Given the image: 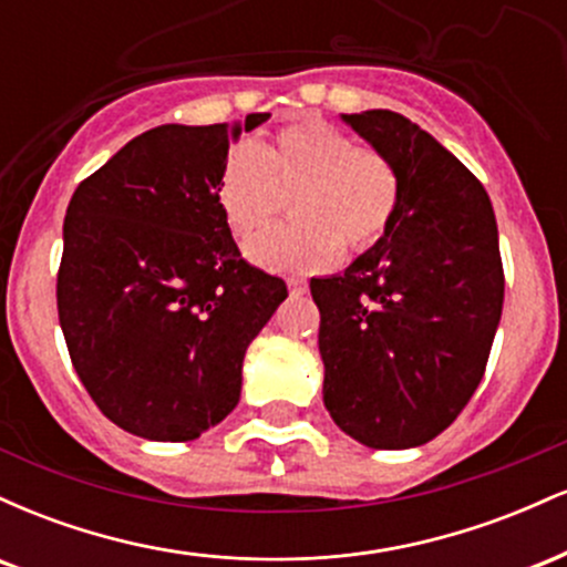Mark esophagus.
Instances as JSON below:
<instances>
[{"mask_svg":"<svg viewBox=\"0 0 567 567\" xmlns=\"http://www.w3.org/2000/svg\"><path fill=\"white\" fill-rule=\"evenodd\" d=\"M288 288H290V296H306V282H301V279H290L288 282Z\"/></svg>","mask_w":567,"mask_h":567,"instance_id":"obj_1","label":"esophagus"}]
</instances>
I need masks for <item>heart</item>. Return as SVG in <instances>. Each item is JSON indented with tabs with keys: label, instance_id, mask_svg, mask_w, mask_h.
<instances>
[{
	"label": "heart",
	"instance_id": "obj_1",
	"mask_svg": "<svg viewBox=\"0 0 567 567\" xmlns=\"http://www.w3.org/2000/svg\"><path fill=\"white\" fill-rule=\"evenodd\" d=\"M285 196L297 224L258 237L247 258L269 271L306 275L330 269L341 245L362 252L383 239L402 181L379 148L354 146L338 127L311 120L279 130L261 148L237 143L220 167L216 199L239 243L260 234Z\"/></svg>",
	"mask_w": 567,
	"mask_h": 567
}]
</instances>
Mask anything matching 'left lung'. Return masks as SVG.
<instances>
[{
	"mask_svg": "<svg viewBox=\"0 0 567 567\" xmlns=\"http://www.w3.org/2000/svg\"><path fill=\"white\" fill-rule=\"evenodd\" d=\"M394 162L396 216L343 275L311 279L322 400L341 432L375 451L434 440L472 400L504 306L487 192L426 130L389 109L341 114Z\"/></svg>",
	"mask_w": 567,
	"mask_h": 567,
	"instance_id": "left-lung-1",
	"label": "left lung"
}]
</instances>
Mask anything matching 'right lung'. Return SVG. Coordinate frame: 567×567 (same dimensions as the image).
I'll return each instance as SVG.
<instances>
[{"label": "right lung", "mask_w": 567, "mask_h": 567, "mask_svg": "<svg viewBox=\"0 0 567 567\" xmlns=\"http://www.w3.org/2000/svg\"><path fill=\"white\" fill-rule=\"evenodd\" d=\"M245 125H159L84 178L63 220L58 320L109 421L154 442L197 440L237 408L250 341L288 298L239 256L216 199Z\"/></svg>", "instance_id": "obj_1"}]
</instances>
